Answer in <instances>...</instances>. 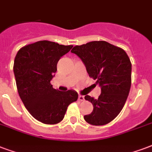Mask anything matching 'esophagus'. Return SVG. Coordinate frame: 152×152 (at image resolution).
<instances>
[{
    "mask_svg": "<svg viewBox=\"0 0 152 152\" xmlns=\"http://www.w3.org/2000/svg\"><path fill=\"white\" fill-rule=\"evenodd\" d=\"M78 100H79V101H83V100H84V96L79 94V95H78Z\"/></svg>",
    "mask_w": 152,
    "mask_h": 152,
    "instance_id": "34e87169",
    "label": "esophagus"
}]
</instances>
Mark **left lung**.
<instances>
[{
    "instance_id": "1",
    "label": "left lung",
    "mask_w": 152,
    "mask_h": 152,
    "mask_svg": "<svg viewBox=\"0 0 152 152\" xmlns=\"http://www.w3.org/2000/svg\"><path fill=\"white\" fill-rule=\"evenodd\" d=\"M71 52L80 58L89 76L96 79L101 87L98 99L85 96L94 109L84 119L94 126L109 124L120 113L130 92L132 63L129 57L123 49L105 41L76 45Z\"/></svg>"
}]
</instances>
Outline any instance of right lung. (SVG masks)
<instances>
[{
    "mask_svg": "<svg viewBox=\"0 0 152 152\" xmlns=\"http://www.w3.org/2000/svg\"><path fill=\"white\" fill-rule=\"evenodd\" d=\"M72 47L39 41L20 49L15 57L13 72L19 96L30 115L43 124L60 123L68 106L77 101L76 91H60L50 84L58 61Z\"/></svg>",
    "mask_w": 152,
    "mask_h": 152,
    "instance_id": "obj_1",
    "label": "right lung"
}]
</instances>
